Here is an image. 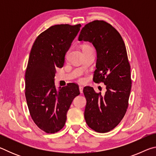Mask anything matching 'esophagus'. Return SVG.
Returning <instances> with one entry per match:
<instances>
[{
	"mask_svg": "<svg viewBox=\"0 0 156 156\" xmlns=\"http://www.w3.org/2000/svg\"><path fill=\"white\" fill-rule=\"evenodd\" d=\"M79 90H80V92L82 94L83 93V86H80L79 87Z\"/></svg>",
	"mask_w": 156,
	"mask_h": 156,
	"instance_id": "34e87169",
	"label": "esophagus"
}]
</instances>
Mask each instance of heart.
<instances>
[{
	"instance_id": "b5f03b06",
	"label": "heart",
	"mask_w": 156,
	"mask_h": 156,
	"mask_svg": "<svg viewBox=\"0 0 156 156\" xmlns=\"http://www.w3.org/2000/svg\"><path fill=\"white\" fill-rule=\"evenodd\" d=\"M84 47H87V46H84Z\"/></svg>"
}]
</instances>
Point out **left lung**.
Listing matches in <instances>:
<instances>
[{
	"instance_id": "left-lung-1",
	"label": "left lung",
	"mask_w": 156,
	"mask_h": 156,
	"mask_svg": "<svg viewBox=\"0 0 156 156\" xmlns=\"http://www.w3.org/2000/svg\"><path fill=\"white\" fill-rule=\"evenodd\" d=\"M79 41L92 43L97 53L94 81L106 85L105 96L84 87L87 104L84 119L95 131L106 133L114 129L125 115L131 88V67L125 43L118 31L104 20L85 25Z\"/></svg>"
}]
</instances>
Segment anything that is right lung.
Instances as JSON below:
<instances>
[{
  "label": "right lung",
  "mask_w": 156,
  "mask_h": 156,
  "mask_svg": "<svg viewBox=\"0 0 156 156\" xmlns=\"http://www.w3.org/2000/svg\"><path fill=\"white\" fill-rule=\"evenodd\" d=\"M80 27L51 26L37 37L31 47L25 72L26 100L34 123L47 133L62 129L73 100L80 94L75 83L57 89L54 77L56 69L64 65L66 53Z\"/></svg>",
  "instance_id": "right-lung-1"
}]
</instances>
